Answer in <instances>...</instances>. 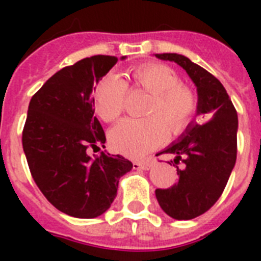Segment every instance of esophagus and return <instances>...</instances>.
<instances>
[{
    "label": "esophagus",
    "mask_w": 261,
    "mask_h": 261,
    "mask_svg": "<svg viewBox=\"0 0 261 261\" xmlns=\"http://www.w3.org/2000/svg\"><path fill=\"white\" fill-rule=\"evenodd\" d=\"M133 165H134L135 169H143V171H146V169H150L153 163H151V161H141V163H139V161H135Z\"/></svg>",
    "instance_id": "1"
}]
</instances>
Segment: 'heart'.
<instances>
[{"instance_id":"b5f03b06","label":"heart","mask_w":261,"mask_h":261,"mask_svg":"<svg viewBox=\"0 0 261 261\" xmlns=\"http://www.w3.org/2000/svg\"><path fill=\"white\" fill-rule=\"evenodd\" d=\"M133 87L150 93L146 119H124L111 130L110 142L115 150L139 159L154 150L167 138V127L178 133L196 112V94L180 84L178 74L164 63L149 62L130 70ZM94 111L104 122H115L122 115L127 84L115 73H108L93 88Z\"/></svg>"}]
</instances>
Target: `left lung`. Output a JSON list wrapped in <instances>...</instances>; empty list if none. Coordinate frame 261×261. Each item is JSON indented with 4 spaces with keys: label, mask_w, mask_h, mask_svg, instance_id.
Returning a JSON list of instances; mask_svg holds the SVG:
<instances>
[{
    "label": "left lung",
    "mask_w": 261,
    "mask_h": 261,
    "mask_svg": "<svg viewBox=\"0 0 261 261\" xmlns=\"http://www.w3.org/2000/svg\"><path fill=\"white\" fill-rule=\"evenodd\" d=\"M176 62L198 90V115L206 123L191 122L177 142L159 154H172L171 165L178 180L167 190H155V198L174 219H192L210 210L222 195L237 159L239 119L226 89L218 79L180 54H155ZM157 154V155H159Z\"/></svg>",
    "instance_id": "8db88e82"
}]
</instances>
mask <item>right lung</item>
I'll return each instance as SVG.
<instances>
[{
    "label": "right lung",
    "instance_id": "obj_1",
    "mask_svg": "<svg viewBox=\"0 0 261 261\" xmlns=\"http://www.w3.org/2000/svg\"><path fill=\"white\" fill-rule=\"evenodd\" d=\"M116 62V57L94 55L63 67L28 106L22 149L31 174L55 208L75 218L106 213L116 196L119 178L133 168L123 155L88 154L90 149L106 147L90 93Z\"/></svg>",
    "mask_w": 261,
    "mask_h": 261
}]
</instances>
